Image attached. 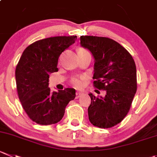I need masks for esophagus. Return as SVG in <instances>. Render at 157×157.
<instances>
[{
	"mask_svg": "<svg viewBox=\"0 0 157 157\" xmlns=\"http://www.w3.org/2000/svg\"><path fill=\"white\" fill-rule=\"evenodd\" d=\"M83 94H84V93H83V92H76V94H75L76 98H79V97H81L82 95H83Z\"/></svg>",
	"mask_w": 157,
	"mask_h": 157,
	"instance_id": "34e87169",
	"label": "esophagus"
}]
</instances>
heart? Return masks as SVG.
<instances>
[{"label":"heart","instance_id":"1","mask_svg":"<svg viewBox=\"0 0 157 157\" xmlns=\"http://www.w3.org/2000/svg\"><path fill=\"white\" fill-rule=\"evenodd\" d=\"M85 77H79V78H73L71 79V83L74 85L75 87L81 88L84 85Z\"/></svg>","mask_w":157,"mask_h":157}]
</instances>
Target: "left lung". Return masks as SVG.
Returning <instances> with one entry per match:
<instances>
[{
  "label": "left lung",
  "instance_id": "left-lung-1",
  "mask_svg": "<svg viewBox=\"0 0 157 157\" xmlns=\"http://www.w3.org/2000/svg\"><path fill=\"white\" fill-rule=\"evenodd\" d=\"M80 44L95 59L94 86L105 90V96L89 94V121L98 128H111L126 117L136 92L135 62L126 48L111 38L82 35Z\"/></svg>",
  "mask_w": 157,
  "mask_h": 157
}]
</instances>
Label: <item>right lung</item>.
Instances as JSON below:
<instances>
[{
	"instance_id": "obj_1",
	"label": "right lung",
	"mask_w": 157,
	"mask_h": 157,
	"mask_svg": "<svg viewBox=\"0 0 157 157\" xmlns=\"http://www.w3.org/2000/svg\"><path fill=\"white\" fill-rule=\"evenodd\" d=\"M77 36H57L32 43L25 48L15 70L17 94L30 119L40 125H51L63 118L65 107L75 98V89L59 92L48 87L49 75L58 71L61 54L74 44Z\"/></svg>"
}]
</instances>
